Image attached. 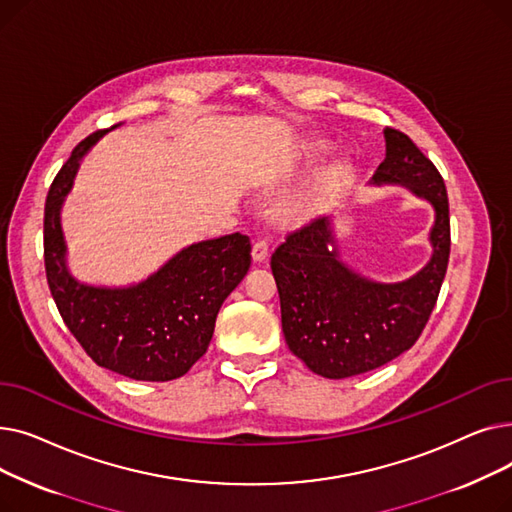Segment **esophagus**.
Here are the masks:
<instances>
[{"instance_id": "1", "label": "esophagus", "mask_w": 512, "mask_h": 512, "mask_svg": "<svg viewBox=\"0 0 512 512\" xmlns=\"http://www.w3.org/2000/svg\"><path fill=\"white\" fill-rule=\"evenodd\" d=\"M251 255H253V261L255 263H261L267 259V242L265 240H257L253 249H251Z\"/></svg>"}]
</instances>
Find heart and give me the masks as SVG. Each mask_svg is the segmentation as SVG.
<instances>
[{
    "label": "heart",
    "instance_id": "obj_1",
    "mask_svg": "<svg viewBox=\"0 0 512 512\" xmlns=\"http://www.w3.org/2000/svg\"><path fill=\"white\" fill-rule=\"evenodd\" d=\"M330 153V147L326 143H317L311 149H307L299 174H309L313 172L317 166H321L326 161ZM348 170L346 164L338 161V164L330 166L326 172H321L313 184H309L307 188L299 193H292L286 199L280 201L278 205V220L286 226H301L307 224L309 220H313L315 215H319V211L326 207L328 199L338 193L340 188L344 186V182L348 180Z\"/></svg>",
    "mask_w": 512,
    "mask_h": 512
}]
</instances>
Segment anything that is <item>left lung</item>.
Here are the masks:
<instances>
[{
  "instance_id": "obj_1",
  "label": "left lung",
  "mask_w": 512,
  "mask_h": 512,
  "mask_svg": "<svg viewBox=\"0 0 512 512\" xmlns=\"http://www.w3.org/2000/svg\"><path fill=\"white\" fill-rule=\"evenodd\" d=\"M386 157L371 186H402L434 207L432 257L402 282H375L342 261L332 215L286 236L272 255L290 351L330 380L378 369L417 342L438 301L450 255L446 186L417 145L384 130Z\"/></svg>"
}]
</instances>
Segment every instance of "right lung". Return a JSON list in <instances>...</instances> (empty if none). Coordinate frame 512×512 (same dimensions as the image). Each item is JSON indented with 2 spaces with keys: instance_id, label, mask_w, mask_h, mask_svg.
<instances>
[{
  "instance_id": "add662e5",
  "label": "right lung",
  "mask_w": 512,
  "mask_h": 512,
  "mask_svg": "<svg viewBox=\"0 0 512 512\" xmlns=\"http://www.w3.org/2000/svg\"><path fill=\"white\" fill-rule=\"evenodd\" d=\"M105 132L76 145L49 188L47 284L64 324L99 367L139 382H170L205 355L222 303L249 272L251 240L234 232L195 242L128 286L80 282L68 267L62 207L80 161Z\"/></svg>"
}]
</instances>
